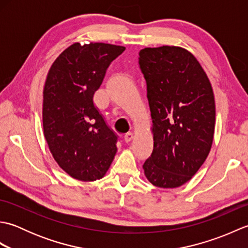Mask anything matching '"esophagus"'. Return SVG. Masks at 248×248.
I'll return each instance as SVG.
<instances>
[{
    "mask_svg": "<svg viewBox=\"0 0 248 248\" xmlns=\"http://www.w3.org/2000/svg\"><path fill=\"white\" fill-rule=\"evenodd\" d=\"M133 140V133H131V132H129V133H127L124 135V141L125 143H130L131 140Z\"/></svg>",
    "mask_w": 248,
    "mask_h": 248,
    "instance_id": "34e87169",
    "label": "esophagus"
}]
</instances>
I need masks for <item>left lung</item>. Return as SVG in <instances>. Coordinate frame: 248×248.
Listing matches in <instances>:
<instances>
[{
	"mask_svg": "<svg viewBox=\"0 0 248 248\" xmlns=\"http://www.w3.org/2000/svg\"><path fill=\"white\" fill-rule=\"evenodd\" d=\"M147 83L154 151L144 163L150 183L175 188L192 179L213 143L215 101L207 73L191 52L175 46L140 51Z\"/></svg>",
	"mask_w": 248,
	"mask_h": 248,
	"instance_id": "left-lung-1",
	"label": "left lung"
}]
</instances>
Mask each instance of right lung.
<instances>
[{"label": "right lung", "instance_id": "add662e5", "mask_svg": "<svg viewBox=\"0 0 248 248\" xmlns=\"http://www.w3.org/2000/svg\"><path fill=\"white\" fill-rule=\"evenodd\" d=\"M125 50L103 43L68 46L52 64L44 87L45 139L62 170L80 181L104 177L117 152V135L93 104L109 66Z\"/></svg>", "mask_w": 248, "mask_h": 248}]
</instances>
